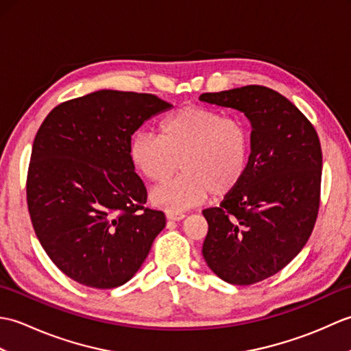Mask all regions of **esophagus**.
<instances>
[{
	"label": "esophagus",
	"mask_w": 351,
	"mask_h": 351,
	"mask_svg": "<svg viewBox=\"0 0 351 351\" xmlns=\"http://www.w3.org/2000/svg\"><path fill=\"white\" fill-rule=\"evenodd\" d=\"M166 217L169 220H182L185 217L184 213H173V211H167L166 213Z\"/></svg>",
	"instance_id": "obj_1"
}]
</instances>
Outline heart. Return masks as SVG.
<instances>
[{"mask_svg":"<svg viewBox=\"0 0 351 351\" xmlns=\"http://www.w3.org/2000/svg\"><path fill=\"white\" fill-rule=\"evenodd\" d=\"M131 161L149 181L162 182L180 166L184 173L156 187L151 199L169 211H184L206 199L230 195L244 180L250 134L240 119L185 106L160 123V134L138 132L130 143Z\"/></svg>","mask_w":351,"mask_h":351,"instance_id":"obj_1","label":"heart"}]
</instances>
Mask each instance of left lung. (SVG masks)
<instances>
[{
  "label": "left lung",
  "mask_w": 351,
  "mask_h": 351,
  "mask_svg": "<svg viewBox=\"0 0 351 351\" xmlns=\"http://www.w3.org/2000/svg\"><path fill=\"white\" fill-rule=\"evenodd\" d=\"M199 99L241 111L252 123L244 180L220 206L202 211L208 267L232 285H252L280 271L309 240L319 208L322 145L306 116L273 88L244 86Z\"/></svg>",
  "instance_id": "8db88e82"
}]
</instances>
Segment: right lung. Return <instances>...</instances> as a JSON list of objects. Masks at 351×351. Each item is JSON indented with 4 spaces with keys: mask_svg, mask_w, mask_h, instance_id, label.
<instances>
[{
    "mask_svg": "<svg viewBox=\"0 0 351 351\" xmlns=\"http://www.w3.org/2000/svg\"><path fill=\"white\" fill-rule=\"evenodd\" d=\"M171 104L151 93L99 90L58 104L33 143L27 204L42 247L68 278L110 289L145 263L166 215L145 206L131 136Z\"/></svg>",
    "mask_w": 351,
    "mask_h": 351,
    "instance_id": "1",
    "label": "right lung"
}]
</instances>
